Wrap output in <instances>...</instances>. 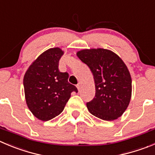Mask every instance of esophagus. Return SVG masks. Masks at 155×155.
Returning a JSON list of instances; mask_svg holds the SVG:
<instances>
[{"label": "esophagus", "instance_id": "esophagus-1", "mask_svg": "<svg viewBox=\"0 0 155 155\" xmlns=\"http://www.w3.org/2000/svg\"><path fill=\"white\" fill-rule=\"evenodd\" d=\"M76 87H77V88H78V91H80V89H81V84H78Z\"/></svg>", "mask_w": 155, "mask_h": 155}]
</instances>
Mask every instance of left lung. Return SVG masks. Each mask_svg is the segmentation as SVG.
<instances>
[{
    "label": "left lung",
    "instance_id": "1",
    "mask_svg": "<svg viewBox=\"0 0 155 155\" xmlns=\"http://www.w3.org/2000/svg\"><path fill=\"white\" fill-rule=\"evenodd\" d=\"M77 56L89 67L95 83V97L87 107L92 115L113 121L123 114L132 97V78L120 57L105 48L83 49Z\"/></svg>",
    "mask_w": 155,
    "mask_h": 155
}]
</instances>
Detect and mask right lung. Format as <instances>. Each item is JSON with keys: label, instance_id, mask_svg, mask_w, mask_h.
<instances>
[{"label": "right lung", "instance_id": "right-lung-1", "mask_svg": "<svg viewBox=\"0 0 155 155\" xmlns=\"http://www.w3.org/2000/svg\"><path fill=\"white\" fill-rule=\"evenodd\" d=\"M64 51L58 47L46 50L28 68L23 86L28 108L37 119L48 121L64 110L75 86L68 83V74L60 72L58 62Z\"/></svg>", "mask_w": 155, "mask_h": 155}]
</instances>
